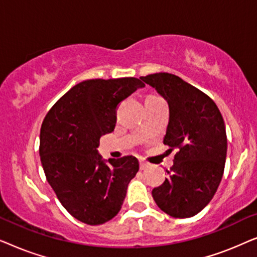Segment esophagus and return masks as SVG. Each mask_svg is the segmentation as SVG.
Instances as JSON below:
<instances>
[{
  "instance_id": "esophagus-1",
  "label": "esophagus",
  "mask_w": 257,
  "mask_h": 257,
  "mask_svg": "<svg viewBox=\"0 0 257 257\" xmlns=\"http://www.w3.org/2000/svg\"><path fill=\"white\" fill-rule=\"evenodd\" d=\"M139 166H140V170H145V168L150 166V164L146 163V161H144V160H140L139 161Z\"/></svg>"
}]
</instances>
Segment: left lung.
Here are the masks:
<instances>
[{
  "instance_id": "obj_1",
  "label": "left lung",
  "mask_w": 257,
  "mask_h": 257,
  "mask_svg": "<svg viewBox=\"0 0 257 257\" xmlns=\"http://www.w3.org/2000/svg\"><path fill=\"white\" fill-rule=\"evenodd\" d=\"M168 103L164 144L178 149L168 177L152 196L170 216H194L213 199L222 179L227 156V135L216 104L180 77L159 72L140 77Z\"/></svg>"
}]
</instances>
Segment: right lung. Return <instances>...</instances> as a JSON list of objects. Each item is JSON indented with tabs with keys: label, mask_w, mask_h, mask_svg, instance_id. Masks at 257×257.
Masks as SVG:
<instances>
[{
	"label": "right lung",
	"mask_w": 257,
	"mask_h": 257,
	"mask_svg": "<svg viewBox=\"0 0 257 257\" xmlns=\"http://www.w3.org/2000/svg\"><path fill=\"white\" fill-rule=\"evenodd\" d=\"M144 86L133 77L84 80L45 115L42 166L63 207L80 222L97 226L117 215L139 171L136 157L105 160L97 149L100 137L114 130L118 104Z\"/></svg>",
	"instance_id": "obj_1"
}]
</instances>
